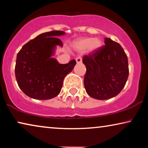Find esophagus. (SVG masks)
I'll return each mask as SVG.
<instances>
[{
    "mask_svg": "<svg viewBox=\"0 0 148 148\" xmlns=\"http://www.w3.org/2000/svg\"><path fill=\"white\" fill-rule=\"evenodd\" d=\"M76 62H77V63H81V62H82V57H81V56H77V57L76 58Z\"/></svg>",
    "mask_w": 148,
    "mask_h": 148,
    "instance_id": "34e87169",
    "label": "esophagus"
}]
</instances>
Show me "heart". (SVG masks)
Masks as SVG:
<instances>
[{"label":"heart","instance_id":"heart-1","mask_svg":"<svg viewBox=\"0 0 148 148\" xmlns=\"http://www.w3.org/2000/svg\"><path fill=\"white\" fill-rule=\"evenodd\" d=\"M103 45V42L100 38H84L74 43V47L79 51L88 49L90 52H95L100 49Z\"/></svg>","mask_w":148,"mask_h":148}]
</instances>
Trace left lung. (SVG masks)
<instances>
[{"instance_id":"left-lung-1","label":"left lung","mask_w":148,"mask_h":148,"mask_svg":"<svg viewBox=\"0 0 148 148\" xmlns=\"http://www.w3.org/2000/svg\"><path fill=\"white\" fill-rule=\"evenodd\" d=\"M105 45L85 55L86 66L84 86L89 96L97 100H107L121 92L129 76L127 54L120 44L104 38Z\"/></svg>"}]
</instances>
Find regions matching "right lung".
Wrapping results in <instances>:
<instances>
[{
    "label": "right lung",
    "mask_w": 148,
    "mask_h": 148,
    "mask_svg": "<svg viewBox=\"0 0 148 148\" xmlns=\"http://www.w3.org/2000/svg\"><path fill=\"white\" fill-rule=\"evenodd\" d=\"M64 34L62 31L41 34L18 52L15 77L19 88L27 96L36 100H49L59 94L64 78L76 64L75 60L60 64L52 58L56 46H62L61 40L56 36Z\"/></svg>",
    "instance_id": "add662e5"
}]
</instances>
